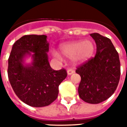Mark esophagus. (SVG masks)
<instances>
[{
    "mask_svg": "<svg viewBox=\"0 0 127 127\" xmlns=\"http://www.w3.org/2000/svg\"><path fill=\"white\" fill-rule=\"evenodd\" d=\"M74 72H75V71H74L73 69H72V68H69V69L67 71V73H68V75H72Z\"/></svg>",
    "mask_w": 127,
    "mask_h": 127,
    "instance_id": "esophagus-1",
    "label": "esophagus"
}]
</instances>
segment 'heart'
<instances>
[{"mask_svg":"<svg viewBox=\"0 0 127 127\" xmlns=\"http://www.w3.org/2000/svg\"><path fill=\"white\" fill-rule=\"evenodd\" d=\"M94 50V44L90 40L70 42L60 46L61 54L67 58H72L76 64L88 61L93 56ZM52 56L59 60L61 59V55L56 51H52Z\"/></svg>","mask_w":127,"mask_h":127,"instance_id":"heart-1","label":"heart"}]
</instances>
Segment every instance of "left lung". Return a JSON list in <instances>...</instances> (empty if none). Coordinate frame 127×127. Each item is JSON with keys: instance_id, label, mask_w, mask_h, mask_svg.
Listing matches in <instances>:
<instances>
[{"instance_id": "left-lung-1", "label": "left lung", "mask_w": 127, "mask_h": 127, "mask_svg": "<svg viewBox=\"0 0 127 127\" xmlns=\"http://www.w3.org/2000/svg\"><path fill=\"white\" fill-rule=\"evenodd\" d=\"M96 43L95 57L78 66L76 72L81 76L79 97L90 104H98L112 95L120 78V61L111 40L98 33L90 34Z\"/></svg>"}]
</instances>
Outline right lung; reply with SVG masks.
Instances as JSON below:
<instances>
[{"mask_svg": "<svg viewBox=\"0 0 127 127\" xmlns=\"http://www.w3.org/2000/svg\"><path fill=\"white\" fill-rule=\"evenodd\" d=\"M49 45L46 35H25L14 43L8 59V79L15 93L34 107L49 105L56 100L59 86L67 76L64 68L55 71L51 68ZM27 55L32 56V62L24 65Z\"/></svg>", "mask_w": 127, "mask_h": 127, "instance_id": "right-lung-1", "label": "right lung"}]
</instances>
